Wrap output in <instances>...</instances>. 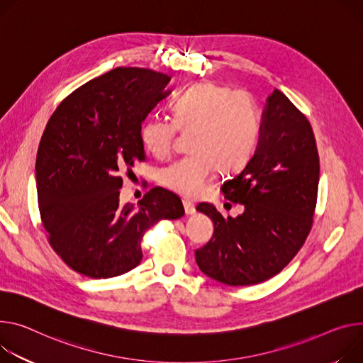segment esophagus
Instances as JSON below:
<instances>
[{"instance_id":"obj_1","label":"esophagus","mask_w":363,"mask_h":363,"mask_svg":"<svg viewBox=\"0 0 363 363\" xmlns=\"http://www.w3.org/2000/svg\"><path fill=\"white\" fill-rule=\"evenodd\" d=\"M184 208H185V214L186 216H192L195 214V206L189 201H184Z\"/></svg>"}]
</instances>
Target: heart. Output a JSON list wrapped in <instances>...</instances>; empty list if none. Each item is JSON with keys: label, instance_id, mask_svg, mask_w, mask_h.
<instances>
[{"label": "heart", "instance_id": "1", "mask_svg": "<svg viewBox=\"0 0 363 363\" xmlns=\"http://www.w3.org/2000/svg\"><path fill=\"white\" fill-rule=\"evenodd\" d=\"M260 120L253 98L242 91L200 82L186 88L172 104V120L147 118L140 140L156 157L168 155L177 131L189 133L188 155L160 172L164 186L186 199L199 196L214 172H233L252 156Z\"/></svg>", "mask_w": 363, "mask_h": 363}]
</instances>
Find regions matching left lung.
Wrapping results in <instances>:
<instances>
[{
  "instance_id": "1",
  "label": "left lung",
  "mask_w": 363,
  "mask_h": 363,
  "mask_svg": "<svg viewBox=\"0 0 363 363\" xmlns=\"http://www.w3.org/2000/svg\"><path fill=\"white\" fill-rule=\"evenodd\" d=\"M320 160L313 128L275 89L262 111L259 142L246 167L221 185L245 211L223 217L214 206L196 211L214 223L211 240L195 250L196 265L225 285H253L279 274L304 245L313 224Z\"/></svg>"
}]
</instances>
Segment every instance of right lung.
Wrapping results in <instances>:
<instances>
[{"label":"right lung","mask_w":363,"mask_h":363,"mask_svg":"<svg viewBox=\"0 0 363 363\" xmlns=\"http://www.w3.org/2000/svg\"><path fill=\"white\" fill-rule=\"evenodd\" d=\"M171 78L116 68L75 89L52 114L36 157L38 201L53 250L74 271L113 278L136 268L146 230L185 214L175 194L152 188L120 206L124 171L145 160L142 123Z\"/></svg>","instance_id":"1"}]
</instances>
